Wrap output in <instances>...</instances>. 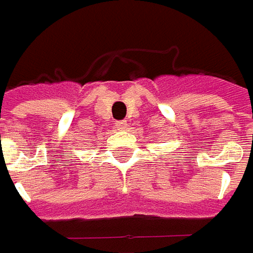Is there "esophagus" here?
Returning <instances> with one entry per match:
<instances>
[{
    "label": "esophagus",
    "mask_w": 253,
    "mask_h": 253,
    "mask_svg": "<svg viewBox=\"0 0 253 253\" xmlns=\"http://www.w3.org/2000/svg\"><path fill=\"white\" fill-rule=\"evenodd\" d=\"M127 126V122L126 121H119V122H116V127L119 128V130H125Z\"/></svg>",
    "instance_id": "obj_1"
}]
</instances>
